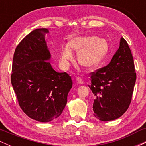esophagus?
I'll return each mask as SVG.
<instances>
[{"label": "esophagus", "instance_id": "1", "mask_svg": "<svg viewBox=\"0 0 146 146\" xmlns=\"http://www.w3.org/2000/svg\"><path fill=\"white\" fill-rule=\"evenodd\" d=\"M76 81H77V82L80 84H84V81L82 80V79L80 78V77H78V78H76Z\"/></svg>", "mask_w": 146, "mask_h": 146}]
</instances>
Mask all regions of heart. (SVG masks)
<instances>
[{
  "label": "heart",
  "instance_id": "obj_1",
  "mask_svg": "<svg viewBox=\"0 0 146 146\" xmlns=\"http://www.w3.org/2000/svg\"><path fill=\"white\" fill-rule=\"evenodd\" d=\"M108 43L104 39L95 36L72 37L68 45H64L60 53V59L63 63L73 58L72 49L78 51L79 63L87 68L98 66L108 52Z\"/></svg>",
  "mask_w": 146,
  "mask_h": 146
}]
</instances>
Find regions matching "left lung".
Segmentation results:
<instances>
[{
    "label": "left lung",
    "instance_id": "8db88e82",
    "mask_svg": "<svg viewBox=\"0 0 146 146\" xmlns=\"http://www.w3.org/2000/svg\"><path fill=\"white\" fill-rule=\"evenodd\" d=\"M135 71L131 51L121 38L119 49L110 62L90 73V88L95 96L93 115L97 119L112 121L128 110L136 82Z\"/></svg>",
    "mask_w": 146,
    "mask_h": 146
}]
</instances>
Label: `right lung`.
<instances>
[{
	"label": "right lung",
	"instance_id": "right-lung-1",
	"mask_svg": "<svg viewBox=\"0 0 146 146\" xmlns=\"http://www.w3.org/2000/svg\"><path fill=\"white\" fill-rule=\"evenodd\" d=\"M48 30L36 29L22 40L15 50L11 82L23 111L33 119L48 122L60 116L73 86L71 76L58 73L45 36Z\"/></svg>",
	"mask_w": 146,
	"mask_h": 146
}]
</instances>
